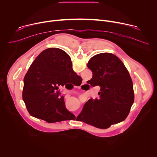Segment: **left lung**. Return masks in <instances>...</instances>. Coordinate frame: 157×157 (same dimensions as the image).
I'll list each match as a JSON object with an SVG mask.
<instances>
[{
  "instance_id": "left-lung-1",
  "label": "left lung",
  "mask_w": 157,
  "mask_h": 157,
  "mask_svg": "<svg viewBox=\"0 0 157 157\" xmlns=\"http://www.w3.org/2000/svg\"><path fill=\"white\" fill-rule=\"evenodd\" d=\"M87 66L93 73L87 82L101 86L100 98L89 99L78 117L102 129L124 121L134 102V93L132 80L123 62L113 54L102 53L93 56Z\"/></svg>"
}]
</instances>
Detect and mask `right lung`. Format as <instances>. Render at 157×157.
Returning a JSON list of instances; mask_svg holds the SVG:
<instances>
[{
	"instance_id": "1",
	"label": "right lung",
	"mask_w": 157,
	"mask_h": 157,
	"mask_svg": "<svg viewBox=\"0 0 157 157\" xmlns=\"http://www.w3.org/2000/svg\"><path fill=\"white\" fill-rule=\"evenodd\" d=\"M79 77L70 56L57 48L43 51L33 61L24 79L22 98L29 113L54 123L75 118L66 109L59 86L74 83Z\"/></svg>"
}]
</instances>
